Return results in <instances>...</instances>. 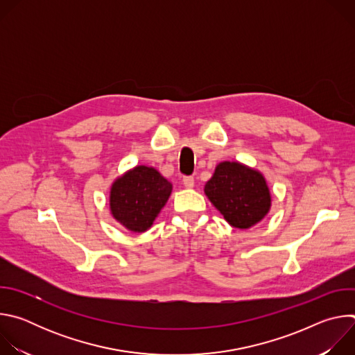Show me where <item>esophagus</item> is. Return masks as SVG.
<instances>
[{
	"mask_svg": "<svg viewBox=\"0 0 355 355\" xmlns=\"http://www.w3.org/2000/svg\"><path fill=\"white\" fill-rule=\"evenodd\" d=\"M182 184L185 188H192L193 187V177H184Z\"/></svg>",
	"mask_w": 355,
	"mask_h": 355,
	"instance_id": "34e87169",
	"label": "esophagus"
}]
</instances>
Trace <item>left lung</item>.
<instances>
[{"label":"left lung","mask_w":355,"mask_h":355,"mask_svg":"<svg viewBox=\"0 0 355 355\" xmlns=\"http://www.w3.org/2000/svg\"><path fill=\"white\" fill-rule=\"evenodd\" d=\"M204 191L226 222L237 229L257 225L271 208L264 175L237 162L219 163Z\"/></svg>","instance_id":"left-lung-1"}]
</instances>
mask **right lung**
Segmentation results:
<instances>
[{
	"label": "right lung",
	"mask_w": 355,
	"mask_h": 355,
	"mask_svg": "<svg viewBox=\"0 0 355 355\" xmlns=\"http://www.w3.org/2000/svg\"><path fill=\"white\" fill-rule=\"evenodd\" d=\"M171 191V182L156 168L137 166L114 181L110 193L111 214L128 230L146 232L166 205Z\"/></svg>",
	"instance_id": "add662e5"
}]
</instances>
